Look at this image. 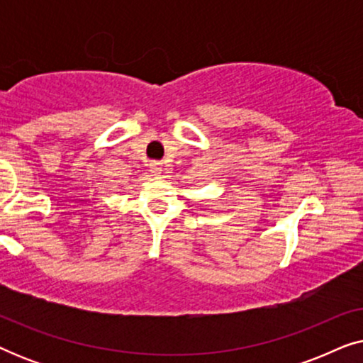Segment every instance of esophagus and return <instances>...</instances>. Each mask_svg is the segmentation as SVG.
I'll list each match as a JSON object with an SVG mask.
<instances>
[{"mask_svg":"<svg viewBox=\"0 0 363 363\" xmlns=\"http://www.w3.org/2000/svg\"><path fill=\"white\" fill-rule=\"evenodd\" d=\"M148 167H150V172L153 173V175H160L162 173V162L158 160H152L150 163H148Z\"/></svg>","mask_w":363,"mask_h":363,"instance_id":"34e87169","label":"esophagus"}]
</instances>
